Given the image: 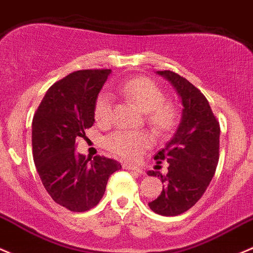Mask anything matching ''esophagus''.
<instances>
[{"mask_svg": "<svg viewBox=\"0 0 253 253\" xmlns=\"http://www.w3.org/2000/svg\"><path fill=\"white\" fill-rule=\"evenodd\" d=\"M124 169H131V171L138 172V173H143V169H139V167L133 166V165H128V164H124Z\"/></svg>", "mask_w": 253, "mask_h": 253, "instance_id": "1", "label": "esophagus"}]
</instances>
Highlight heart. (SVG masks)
Returning a JSON list of instances; mask_svg holds the SVG:
<instances>
[{
	"instance_id": "obj_1",
	"label": "heart",
	"mask_w": 253,
	"mask_h": 253,
	"mask_svg": "<svg viewBox=\"0 0 253 253\" xmlns=\"http://www.w3.org/2000/svg\"><path fill=\"white\" fill-rule=\"evenodd\" d=\"M120 92L129 102L147 114L150 126L160 133L169 132L175 125L177 113L172 105L166 104V95L151 80L135 78L125 81ZM113 116L110 95L100 93L94 103V119L98 124L106 125ZM151 144L150 135L144 132L115 131L105 138V147L110 153L125 160H135L145 148Z\"/></svg>"
}]
</instances>
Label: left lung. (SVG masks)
Wrapping results in <instances>:
<instances>
[{"instance_id": "left-lung-1", "label": "left lung", "mask_w": 253, "mask_h": 253, "mask_svg": "<svg viewBox=\"0 0 253 253\" xmlns=\"http://www.w3.org/2000/svg\"><path fill=\"white\" fill-rule=\"evenodd\" d=\"M172 84L182 99V119L173 137L155 155L169 162V172L158 175L164 188L149 207L161 216H178L200 200L216 172L219 159V122L206 97L187 79L173 71H156Z\"/></svg>"}]
</instances>
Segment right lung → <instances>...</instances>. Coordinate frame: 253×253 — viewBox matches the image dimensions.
<instances>
[{
	"instance_id": "1",
	"label": "right lung",
	"mask_w": 253,
	"mask_h": 253,
	"mask_svg": "<svg viewBox=\"0 0 253 253\" xmlns=\"http://www.w3.org/2000/svg\"><path fill=\"white\" fill-rule=\"evenodd\" d=\"M110 69L79 70L55 82L44 94L33 120L34 162L44 189L73 212L94 207L106 183L121 165L104 156L76 151V139L94 124V103Z\"/></svg>"
}]
</instances>
